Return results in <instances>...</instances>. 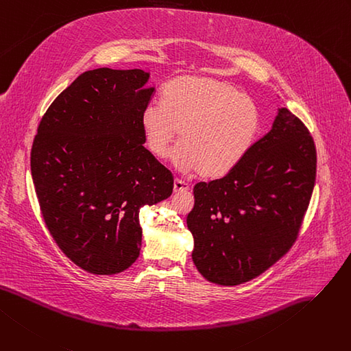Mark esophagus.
<instances>
[{
	"label": "esophagus",
	"instance_id": "1",
	"mask_svg": "<svg viewBox=\"0 0 351 351\" xmlns=\"http://www.w3.org/2000/svg\"><path fill=\"white\" fill-rule=\"evenodd\" d=\"M189 189H191V184L188 182H184L182 179H175V182H173V191L175 192L180 193V192H186Z\"/></svg>",
	"mask_w": 351,
	"mask_h": 351
}]
</instances>
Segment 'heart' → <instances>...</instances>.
I'll use <instances>...</instances> for the list:
<instances>
[{
  "mask_svg": "<svg viewBox=\"0 0 351 351\" xmlns=\"http://www.w3.org/2000/svg\"><path fill=\"white\" fill-rule=\"evenodd\" d=\"M141 128L149 152L162 159L179 134L175 167L219 178L234 169L250 151L260 130L255 103L228 82L180 76L162 90L141 112Z\"/></svg>",
  "mask_w": 351,
  "mask_h": 351,
  "instance_id": "obj_1",
  "label": "heart"
}]
</instances>
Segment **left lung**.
Masks as SVG:
<instances>
[{
  "label": "left lung",
  "instance_id": "obj_1",
  "mask_svg": "<svg viewBox=\"0 0 351 351\" xmlns=\"http://www.w3.org/2000/svg\"><path fill=\"white\" fill-rule=\"evenodd\" d=\"M316 180L313 138L279 108L272 128L220 179L195 184L186 223L192 258L207 281L232 287L261 275L291 250Z\"/></svg>",
  "mask_w": 351,
  "mask_h": 351
}]
</instances>
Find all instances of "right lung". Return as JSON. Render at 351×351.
Wrapping results in <instances>:
<instances>
[{
	"label": "right lung",
	"instance_id": "obj_1",
	"mask_svg": "<svg viewBox=\"0 0 351 351\" xmlns=\"http://www.w3.org/2000/svg\"><path fill=\"white\" fill-rule=\"evenodd\" d=\"M148 79L141 69L82 73L46 110L34 138L31 172L45 224L90 274L131 267L141 251L139 208L173 191L171 171L144 147Z\"/></svg>",
	"mask_w": 351,
	"mask_h": 351
}]
</instances>
